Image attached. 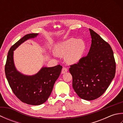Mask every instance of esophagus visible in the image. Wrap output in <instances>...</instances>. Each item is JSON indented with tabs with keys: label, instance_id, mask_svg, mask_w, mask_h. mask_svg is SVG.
Masks as SVG:
<instances>
[{
	"label": "esophagus",
	"instance_id": "esophagus-1",
	"mask_svg": "<svg viewBox=\"0 0 123 123\" xmlns=\"http://www.w3.org/2000/svg\"><path fill=\"white\" fill-rule=\"evenodd\" d=\"M67 72H68V69L66 68L63 67V68H62V69L61 73H62V74H65V73Z\"/></svg>",
	"mask_w": 123,
	"mask_h": 123
}]
</instances>
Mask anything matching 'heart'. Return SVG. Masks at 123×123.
I'll return each mask as SVG.
<instances>
[{"label": "heart", "instance_id": "obj_1", "mask_svg": "<svg viewBox=\"0 0 123 123\" xmlns=\"http://www.w3.org/2000/svg\"><path fill=\"white\" fill-rule=\"evenodd\" d=\"M85 43L81 39L70 38L57 44L54 46V53L64 56L65 61L69 64H75L80 61L84 53Z\"/></svg>", "mask_w": 123, "mask_h": 123}]
</instances>
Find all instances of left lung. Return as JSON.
I'll list each match as a JSON object with an SVG mask.
<instances>
[{
    "label": "left lung",
    "mask_w": 123,
    "mask_h": 123,
    "mask_svg": "<svg viewBox=\"0 0 123 123\" xmlns=\"http://www.w3.org/2000/svg\"><path fill=\"white\" fill-rule=\"evenodd\" d=\"M89 31L91 44L88 55L70 66L72 87L81 99L99 98L111 84L116 71L114 53L110 45L92 30Z\"/></svg>",
    "instance_id": "left-lung-1"
}]
</instances>
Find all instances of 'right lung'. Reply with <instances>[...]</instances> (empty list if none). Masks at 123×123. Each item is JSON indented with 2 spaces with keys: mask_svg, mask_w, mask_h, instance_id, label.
<instances>
[{
  "mask_svg": "<svg viewBox=\"0 0 123 123\" xmlns=\"http://www.w3.org/2000/svg\"><path fill=\"white\" fill-rule=\"evenodd\" d=\"M38 35L37 33L28 34L12 45L8 53L5 68L12 92L20 101L31 105H40L48 100L62 69L60 65L43 67L37 73L32 75L24 74L17 70L14 61V51L24 42Z\"/></svg>",
  "mask_w": 123,
  "mask_h": 123,
  "instance_id": "right-lung-1",
  "label": "right lung"
}]
</instances>
